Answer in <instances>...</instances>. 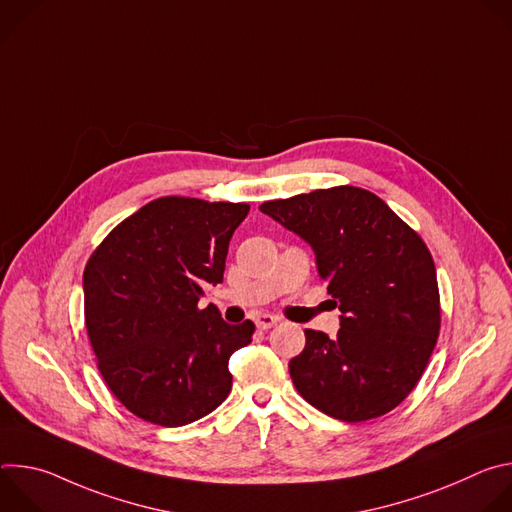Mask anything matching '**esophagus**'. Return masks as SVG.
I'll use <instances>...</instances> for the list:
<instances>
[{
  "mask_svg": "<svg viewBox=\"0 0 512 512\" xmlns=\"http://www.w3.org/2000/svg\"><path fill=\"white\" fill-rule=\"evenodd\" d=\"M255 324H257L261 330H269V328H273V326L279 324V318H277V316H271V314H259V316L255 318Z\"/></svg>",
  "mask_w": 512,
  "mask_h": 512,
  "instance_id": "34e87169",
  "label": "esophagus"
}]
</instances>
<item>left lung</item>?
<instances>
[{
    "instance_id": "1",
    "label": "left lung",
    "mask_w": 512,
    "mask_h": 512,
    "mask_svg": "<svg viewBox=\"0 0 512 512\" xmlns=\"http://www.w3.org/2000/svg\"><path fill=\"white\" fill-rule=\"evenodd\" d=\"M316 253L342 312L330 338L306 330L289 360L298 393L356 423L395 409L421 379L440 334V289L423 239L373 192L336 186L259 206Z\"/></svg>"
}]
</instances>
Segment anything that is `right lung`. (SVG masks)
I'll return each instance as SVG.
<instances>
[{
    "mask_svg": "<svg viewBox=\"0 0 512 512\" xmlns=\"http://www.w3.org/2000/svg\"><path fill=\"white\" fill-rule=\"evenodd\" d=\"M245 202L162 196L119 223L83 273L85 324L111 393L139 419L192 423L233 387L229 358L255 324L231 326L198 300L223 281Z\"/></svg>",
    "mask_w": 512,
    "mask_h": 512,
    "instance_id": "right-lung-1",
    "label": "right lung"
}]
</instances>
